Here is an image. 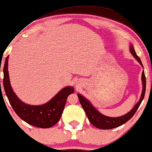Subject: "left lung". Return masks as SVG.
I'll use <instances>...</instances> for the list:
<instances>
[{"label":"left lung","mask_w":152,"mask_h":152,"mask_svg":"<svg viewBox=\"0 0 152 152\" xmlns=\"http://www.w3.org/2000/svg\"><path fill=\"white\" fill-rule=\"evenodd\" d=\"M130 46H131V48H130L131 53L133 55V56L136 58L137 61L140 62V65L143 67L142 61H141L140 58H139L138 55H137L136 52H135L134 49L133 45H131ZM142 83H143V89H142V93L140 101H139V102L134 107V108L131 110V111L128 112L127 114H126L125 115L122 116V117H110L102 115L101 113H99V112H98L92 104H91V103L87 100V99H85V97H83V96H82L81 94H77L80 104H81L82 107H83L84 110H85L87 118H88L89 121H90L91 124L95 126V127L99 128V129H110L122 125L123 124H124V123L127 122L128 120H129V119L133 117L134 115L136 113L137 110H138L139 107L140 106L141 103H142V102L143 100L144 97V94H145L146 91V77L145 75H144V71L142 72Z\"/></svg>","instance_id":"8db88e82"}]
</instances>
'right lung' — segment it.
<instances>
[{
  "label": "right lung",
  "mask_w": 152,
  "mask_h": 152,
  "mask_svg": "<svg viewBox=\"0 0 152 152\" xmlns=\"http://www.w3.org/2000/svg\"><path fill=\"white\" fill-rule=\"evenodd\" d=\"M8 59L5 58L3 67V86L9 102L17 115L28 124L40 128H49L60 120L65 109L67 97L74 92L72 87H66L60 90L46 104L33 106L22 102L10 87L8 71Z\"/></svg>",
  "instance_id": "obj_1"
}]
</instances>
